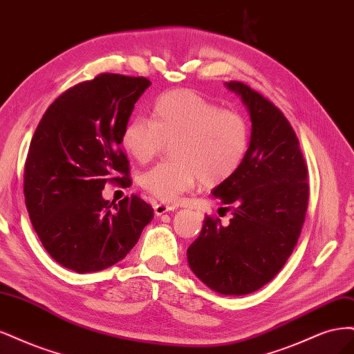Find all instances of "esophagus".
Returning a JSON list of instances; mask_svg holds the SVG:
<instances>
[{
  "instance_id": "esophagus-1",
  "label": "esophagus",
  "mask_w": 354,
  "mask_h": 354,
  "mask_svg": "<svg viewBox=\"0 0 354 354\" xmlns=\"http://www.w3.org/2000/svg\"><path fill=\"white\" fill-rule=\"evenodd\" d=\"M176 207L175 206H167V204H154V213L157 214V216H162V214H165V213H167V212H172V210H175Z\"/></svg>"
}]
</instances>
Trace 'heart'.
<instances>
[{
  "label": "heart",
  "instance_id": "b5f03b06",
  "mask_svg": "<svg viewBox=\"0 0 354 354\" xmlns=\"http://www.w3.org/2000/svg\"><path fill=\"white\" fill-rule=\"evenodd\" d=\"M123 151L138 163H148L170 145L172 160L140 175L141 188L165 203L203 184L216 187L241 167L250 145V124L232 110L189 89L158 97L150 120L133 118L120 135Z\"/></svg>",
  "mask_w": 354,
  "mask_h": 354
}]
</instances>
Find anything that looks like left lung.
<instances>
[{
	"label": "left lung",
	"mask_w": 354,
	"mask_h": 354,
	"mask_svg": "<svg viewBox=\"0 0 354 354\" xmlns=\"http://www.w3.org/2000/svg\"><path fill=\"white\" fill-rule=\"evenodd\" d=\"M252 120L248 151L236 174L212 194L232 219L206 216L187 250L191 270L223 295H244L275 278L300 236L309 201L299 140L282 111L243 82H226ZM230 210V207H223Z\"/></svg>",
	"instance_id": "obj_1"
}]
</instances>
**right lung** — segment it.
<instances>
[{"instance_id": "add662e5", "label": "right lung", "mask_w": 354, "mask_h": 354, "mask_svg": "<svg viewBox=\"0 0 354 354\" xmlns=\"http://www.w3.org/2000/svg\"><path fill=\"white\" fill-rule=\"evenodd\" d=\"M150 85L145 77L98 75L57 98L33 133L26 207L44 248L67 269L91 273L118 263L153 219V207L138 196L118 204L102 198L107 182L129 184L120 135Z\"/></svg>"}]
</instances>
